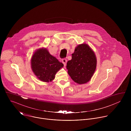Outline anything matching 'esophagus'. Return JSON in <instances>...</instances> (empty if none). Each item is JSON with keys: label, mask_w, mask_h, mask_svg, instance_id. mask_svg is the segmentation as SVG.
Segmentation results:
<instances>
[{"label": "esophagus", "mask_w": 131, "mask_h": 131, "mask_svg": "<svg viewBox=\"0 0 131 131\" xmlns=\"http://www.w3.org/2000/svg\"><path fill=\"white\" fill-rule=\"evenodd\" d=\"M67 62V60L66 58H63V59H62V62L63 64H64V67L66 66Z\"/></svg>", "instance_id": "1"}]
</instances>
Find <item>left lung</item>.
I'll use <instances>...</instances> for the list:
<instances>
[{"mask_svg": "<svg viewBox=\"0 0 131 131\" xmlns=\"http://www.w3.org/2000/svg\"><path fill=\"white\" fill-rule=\"evenodd\" d=\"M72 59L67 63L68 74L78 84L90 81L96 68L97 60L93 51L86 44L78 45L72 54Z\"/></svg>", "mask_w": 131, "mask_h": 131, "instance_id": "8db88e82", "label": "left lung"}]
</instances>
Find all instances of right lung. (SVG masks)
I'll return each mask as SVG.
<instances>
[{"label":"right lung","mask_w":131,"mask_h":131,"mask_svg":"<svg viewBox=\"0 0 131 131\" xmlns=\"http://www.w3.org/2000/svg\"><path fill=\"white\" fill-rule=\"evenodd\" d=\"M63 67V63L50 54L46 49H38L31 59L33 72L43 82L52 81L55 78L56 73Z\"/></svg>","instance_id":"add662e5"}]
</instances>
